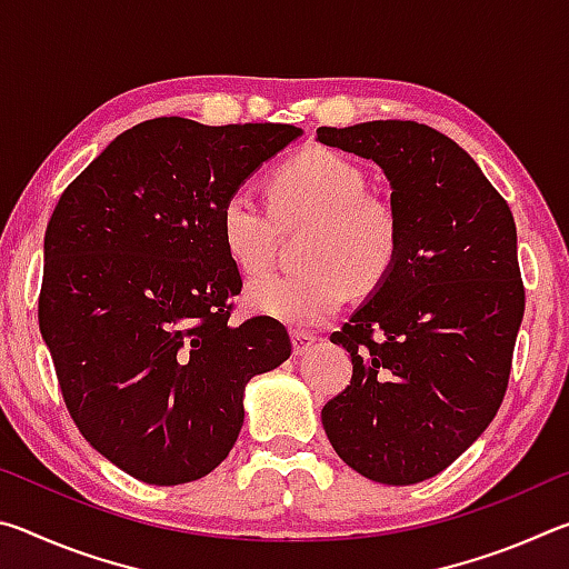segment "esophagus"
<instances>
[{"label":"esophagus","mask_w":569,"mask_h":569,"mask_svg":"<svg viewBox=\"0 0 569 569\" xmlns=\"http://www.w3.org/2000/svg\"><path fill=\"white\" fill-rule=\"evenodd\" d=\"M291 339H293V353L296 356L308 353V351H311V346L316 343V336L308 333V331H293Z\"/></svg>","instance_id":"obj_1"}]
</instances>
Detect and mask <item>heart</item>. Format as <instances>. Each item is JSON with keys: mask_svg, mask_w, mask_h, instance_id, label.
Wrapping results in <instances>:
<instances>
[{"mask_svg": "<svg viewBox=\"0 0 569 569\" xmlns=\"http://www.w3.org/2000/svg\"><path fill=\"white\" fill-rule=\"evenodd\" d=\"M363 170L331 148H308L271 178V206L238 188L218 213L220 243L238 271L261 273L281 228L311 230L303 271L266 273L248 286L253 311L293 326H316L339 311L351 291L373 293L401 253V223L387 200L369 196Z\"/></svg>", "mask_w": 569, "mask_h": 569, "instance_id": "b5f03b06", "label": "heart"}]
</instances>
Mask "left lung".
I'll list each match as a JSON object with an SVG mask.
<instances>
[{
	"label": "left lung",
	"mask_w": 569,
	"mask_h": 569,
	"mask_svg": "<svg viewBox=\"0 0 569 569\" xmlns=\"http://www.w3.org/2000/svg\"><path fill=\"white\" fill-rule=\"evenodd\" d=\"M391 182L401 253L331 341L351 383L321 409L346 465L407 487L445 471L502 407L525 286L512 210L455 140L411 120L319 128Z\"/></svg>",
	"instance_id": "left-lung-1"
}]
</instances>
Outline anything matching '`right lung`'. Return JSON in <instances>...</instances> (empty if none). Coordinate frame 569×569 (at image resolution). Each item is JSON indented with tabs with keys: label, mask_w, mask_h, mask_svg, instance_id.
Here are the masks:
<instances>
[{
	"label": "right lung",
	"mask_w": 569,
	"mask_h": 569,
	"mask_svg": "<svg viewBox=\"0 0 569 569\" xmlns=\"http://www.w3.org/2000/svg\"><path fill=\"white\" fill-rule=\"evenodd\" d=\"M301 130L156 118L118 134L64 188L44 233L40 331L82 437L148 485L213 471L243 427V391L291 339L228 323L238 266L218 213Z\"/></svg>",
	"instance_id": "right-lung-1"
}]
</instances>
